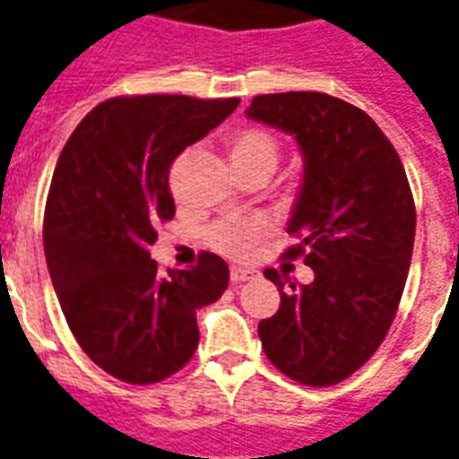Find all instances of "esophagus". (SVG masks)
<instances>
[{"label": "esophagus", "mask_w": 459, "mask_h": 459, "mask_svg": "<svg viewBox=\"0 0 459 459\" xmlns=\"http://www.w3.org/2000/svg\"><path fill=\"white\" fill-rule=\"evenodd\" d=\"M230 279H232V283L251 281V279H255V270H248V267H238V264H234L232 270H230Z\"/></svg>", "instance_id": "1"}]
</instances>
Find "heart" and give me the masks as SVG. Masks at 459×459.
I'll list each match as a JSON object with an SVG mask.
<instances>
[{"label":"heart","mask_w":459,"mask_h":459,"mask_svg":"<svg viewBox=\"0 0 459 459\" xmlns=\"http://www.w3.org/2000/svg\"><path fill=\"white\" fill-rule=\"evenodd\" d=\"M281 147L279 140L260 126H246L230 138V157H232L234 169L241 170H274L279 161ZM267 222L263 218H234V221H222L208 230V244L215 251L230 257H248L255 246L260 244L267 234Z\"/></svg>","instance_id":"b5f03b06"}]
</instances>
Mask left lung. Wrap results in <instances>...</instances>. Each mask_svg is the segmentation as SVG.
Wrapping results in <instances>:
<instances>
[{
  "label": "left lung",
  "mask_w": 459,
  "mask_h": 459,
  "mask_svg": "<svg viewBox=\"0 0 459 459\" xmlns=\"http://www.w3.org/2000/svg\"><path fill=\"white\" fill-rule=\"evenodd\" d=\"M246 115L295 135L305 176L286 257H305L314 281L295 286L276 270L274 316L257 324L263 350L290 380L331 387L380 347L406 286L415 202L399 154L363 109L316 91L255 96Z\"/></svg>",
  "instance_id": "obj_1"
}]
</instances>
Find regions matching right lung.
<instances>
[{
  "mask_svg": "<svg viewBox=\"0 0 459 459\" xmlns=\"http://www.w3.org/2000/svg\"><path fill=\"white\" fill-rule=\"evenodd\" d=\"M238 98H109L82 119L53 170L44 253L67 325L105 373L152 385L199 344L196 309L225 293L230 270L204 251L159 274V222L176 215L169 170L185 147L232 115Z\"/></svg>",
  "mask_w": 459,
  "mask_h": 459,
  "instance_id": "add662e5",
  "label": "right lung"
}]
</instances>
